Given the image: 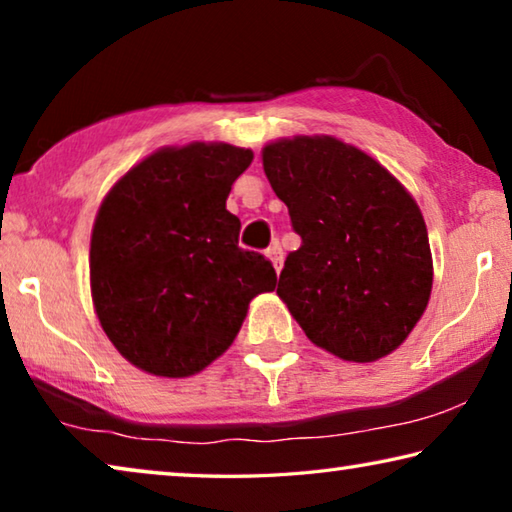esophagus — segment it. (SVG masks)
<instances>
[{"mask_svg":"<svg viewBox=\"0 0 512 512\" xmlns=\"http://www.w3.org/2000/svg\"><path fill=\"white\" fill-rule=\"evenodd\" d=\"M266 257L271 259V264H273V268L277 273H280V268H282V262H284V255H282V248H280V244H273L271 248L266 250Z\"/></svg>","mask_w":512,"mask_h":512,"instance_id":"34e87169","label":"esophagus"}]
</instances>
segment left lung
Here are the masks:
<instances>
[{
	"label": "left lung",
	"instance_id": "left-lung-1",
	"mask_svg": "<svg viewBox=\"0 0 512 512\" xmlns=\"http://www.w3.org/2000/svg\"><path fill=\"white\" fill-rule=\"evenodd\" d=\"M262 162L302 239L284 262L277 296L307 339L357 363L400 348L433 282L413 196L368 153L329 135L266 144Z\"/></svg>",
	"mask_w": 512,
	"mask_h": 512
}]
</instances>
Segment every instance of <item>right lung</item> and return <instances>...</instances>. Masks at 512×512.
<instances>
[{
  "mask_svg": "<svg viewBox=\"0 0 512 512\" xmlns=\"http://www.w3.org/2000/svg\"><path fill=\"white\" fill-rule=\"evenodd\" d=\"M253 151L167 146L117 180L90 241L92 302L112 345L144 372L189 377L235 341L250 300L273 291L264 255L239 248L225 210Z\"/></svg>",
  "mask_w": 512,
  "mask_h": 512,
  "instance_id": "right-lung-1",
  "label": "right lung"
}]
</instances>
